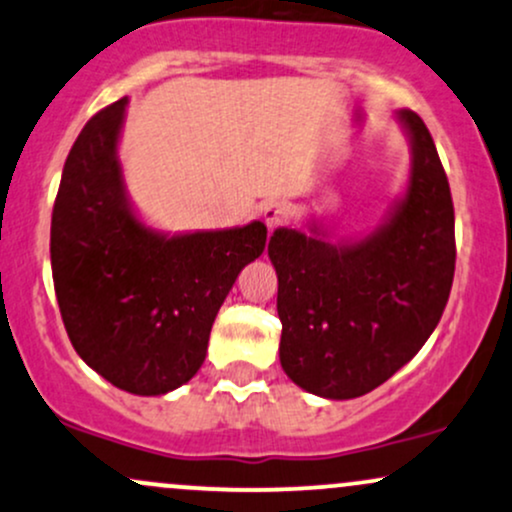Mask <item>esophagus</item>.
<instances>
[{
  "mask_svg": "<svg viewBox=\"0 0 512 512\" xmlns=\"http://www.w3.org/2000/svg\"><path fill=\"white\" fill-rule=\"evenodd\" d=\"M262 219H264V223H267L269 231H274V228H279L281 223H286V219H289V207L281 202L267 204L262 211Z\"/></svg>",
  "mask_w": 512,
  "mask_h": 512,
  "instance_id": "1",
  "label": "esophagus"
}]
</instances>
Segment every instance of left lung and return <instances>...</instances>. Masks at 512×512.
Listing matches in <instances>:
<instances>
[{"label": "left lung", "instance_id": "8db88e82", "mask_svg": "<svg viewBox=\"0 0 512 512\" xmlns=\"http://www.w3.org/2000/svg\"><path fill=\"white\" fill-rule=\"evenodd\" d=\"M411 166L402 197L363 238L332 240L276 228L284 373L317 397L354 399L383 385L419 354L448 303L455 274V209L448 175L419 115L397 110Z\"/></svg>", "mask_w": 512, "mask_h": 512}]
</instances>
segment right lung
Returning <instances> with one entry per match:
<instances>
[{
	"label": "right lung",
	"mask_w": 512,
	"mask_h": 512,
	"mask_svg": "<svg viewBox=\"0 0 512 512\" xmlns=\"http://www.w3.org/2000/svg\"><path fill=\"white\" fill-rule=\"evenodd\" d=\"M127 98L86 122L52 209L57 303L76 354L108 383L156 397L195 378L209 332L267 226L163 233L127 195L117 156Z\"/></svg>",
	"instance_id": "add662e5"
}]
</instances>
